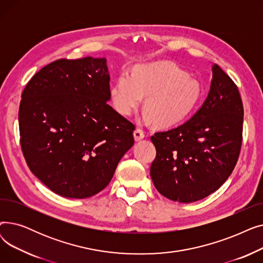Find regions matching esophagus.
<instances>
[{"instance_id":"obj_1","label":"esophagus","mask_w":263,"mask_h":263,"mask_svg":"<svg viewBox=\"0 0 263 263\" xmlns=\"http://www.w3.org/2000/svg\"><path fill=\"white\" fill-rule=\"evenodd\" d=\"M133 135H134V140H135L136 142H139V141L143 140L144 137H145V132H144L142 129L137 128V129H135Z\"/></svg>"}]
</instances>
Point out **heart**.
I'll return each instance as SVG.
<instances>
[{
	"mask_svg": "<svg viewBox=\"0 0 263 263\" xmlns=\"http://www.w3.org/2000/svg\"><path fill=\"white\" fill-rule=\"evenodd\" d=\"M201 89L194 78L168 62L141 64L131 74L123 71L109 90L114 108L130 116L146 96V118L170 127L190 115L199 101Z\"/></svg>",
	"mask_w": 263,
	"mask_h": 263,
	"instance_id": "obj_1",
	"label": "heart"
}]
</instances>
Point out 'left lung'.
Masks as SVG:
<instances>
[{"label":"left lung","mask_w":263,"mask_h":263,"mask_svg":"<svg viewBox=\"0 0 263 263\" xmlns=\"http://www.w3.org/2000/svg\"><path fill=\"white\" fill-rule=\"evenodd\" d=\"M203 104L177 128L151 136L157 157L150 176L166 198L194 202L218 190L236 166L243 132V103L234 82L216 64Z\"/></svg>","instance_id":"1"}]
</instances>
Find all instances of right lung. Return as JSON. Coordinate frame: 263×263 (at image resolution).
Returning a JSON list of instances; mask_svg holds the SVG:
<instances>
[{"label": "right lung", "mask_w": 263, "mask_h": 263, "mask_svg": "<svg viewBox=\"0 0 263 263\" xmlns=\"http://www.w3.org/2000/svg\"><path fill=\"white\" fill-rule=\"evenodd\" d=\"M19 107L22 153L52 192L87 198L102 191L133 146L134 124L107 104L106 60H59L29 81Z\"/></svg>", "instance_id": "right-lung-1"}]
</instances>
